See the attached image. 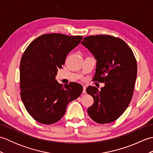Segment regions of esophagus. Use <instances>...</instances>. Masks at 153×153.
I'll return each mask as SVG.
<instances>
[{"instance_id": "esophagus-1", "label": "esophagus", "mask_w": 153, "mask_h": 153, "mask_svg": "<svg viewBox=\"0 0 153 153\" xmlns=\"http://www.w3.org/2000/svg\"><path fill=\"white\" fill-rule=\"evenodd\" d=\"M83 93H86V86H85V85H83Z\"/></svg>"}]
</instances>
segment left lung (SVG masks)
Segmentation results:
<instances>
[{
	"label": "left lung",
	"mask_w": 153,
	"mask_h": 153,
	"mask_svg": "<svg viewBox=\"0 0 153 153\" xmlns=\"http://www.w3.org/2000/svg\"><path fill=\"white\" fill-rule=\"evenodd\" d=\"M97 60L93 80L105 83L99 90L87 88L94 103L87 109L89 116L99 123L115 121L131 102L137 77V62L126 42L110 35H92L81 42Z\"/></svg>",
	"instance_id": "left-lung-1"
}]
</instances>
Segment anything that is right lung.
<instances>
[{
	"label": "right lung",
	"instance_id": "1",
	"mask_svg": "<svg viewBox=\"0 0 153 153\" xmlns=\"http://www.w3.org/2000/svg\"><path fill=\"white\" fill-rule=\"evenodd\" d=\"M82 36L44 34L29 45L19 66L21 98L27 112L38 122L52 124L62 118L68 104L83 91L72 82L61 85L55 79L67 55L77 47Z\"/></svg>",
	"mask_w": 153,
	"mask_h": 153
}]
</instances>
